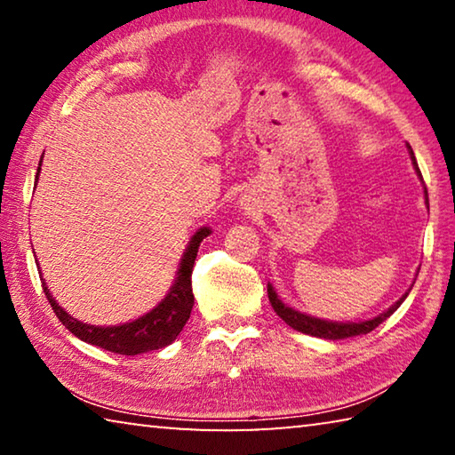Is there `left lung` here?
Returning a JSON list of instances; mask_svg holds the SVG:
<instances>
[{"mask_svg": "<svg viewBox=\"0 0 455 455\" xmlns=\"http://www.w3.org/2000/svg\"><path fill=\"white\" fill-rule=\"evenodd\" d=\"M407 150H410V156H411V164L415 168V174L421 179V172L418 168V163H415V156H413V150L411 146H407ZM423 180V179H421ZM423 195H426V206L429 211V200H427V190H423ZM413 287V284H411ZM411 289H407L402 297L397 299V301L389 307L387 311H383L379 315H375V317L367 319V321H327V319H319V317H311V315L301 313L297 309H292V307L284 305L279 295H276V291L271 283L267 284V292H268V301H271L275 313L279 315V317L287 323L289 327H292L295 331H301L305 335H313V337H319V339H347V337H355V335H367L369 331H373L377 325H381V323L391 317L397 309L399 305L405 301V297L410 295Z\"/></svg>", "mask_w": 455, "mask_h": 455, "instance_id": "obj_1", "label": "left lung"}]
</instances>
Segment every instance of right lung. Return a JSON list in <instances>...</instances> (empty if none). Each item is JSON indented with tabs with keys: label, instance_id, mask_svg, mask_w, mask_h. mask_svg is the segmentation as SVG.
Here are the masks:
<instances>
[{
	"label": "right lung",
	"instance_id": "right-lung-1",
	"mask_svg": "<svg viewBox=\"0 0 455 455\" xmlns=\"http://www.w3.org/2000/svg\"><path fill=\"white\" fill-rule=\"evenodd\" d=\"M42 158H40V166H37L36 184H37V176H40V171H42ZM211 233H212L211 227H200L196 233L190 236L187 249L182 252V259L179 263V271H176L172 287L168 289L163 301H160L148 313L140 315V317L134 321L122 323V325H108V327L88 325V323H82L76 317H72L66 309H61L60 303L50 292L48 284H45V279L40 276L44 292L45 297H48L53 313L58 315V319L64 323L66 329H70V333L82 339V341L96 345L100 349L118 353V355H138V353L163 349L180 335L182 327L187 325V321L190 317L192 305H195L192 279H190L192 267H195L200 243H203V238H206Z\"/></svg>",
	"mask_w": 455,
	"mask_h": 455
}]
</instances>
